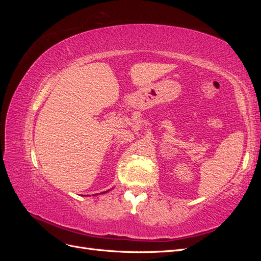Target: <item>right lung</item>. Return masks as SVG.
Masks as SVG:
<instances>
[{
    "label": "right lung",
    "instance_id": "right-lung-1",
    "mask_svg": "<svg viewBox=\"0 0 261 261\" xmlns=\"http://www.w3.org/2000/svg\"><path fill=\"white\" fill-rule=\"evenodd\" d=\"M108 192H109V191H107V192H103V193H102V194H105V193H108Z\"/></svg>",
    "mask_w": 261,
    "mask_h": 261
}]
</instances>
